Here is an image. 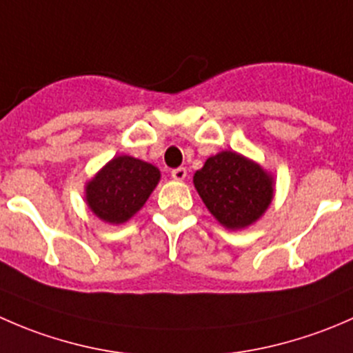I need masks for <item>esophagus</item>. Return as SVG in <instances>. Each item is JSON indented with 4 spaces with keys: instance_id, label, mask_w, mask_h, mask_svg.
<instances>
[{
    "instance_id": "1",
    "label": "esophagus",
    "mask_w": 353,
    "mask_h": 353,
    "mask_svg": "<svg viewBox=\"0 0 353 353\" xmlns=\"http://www.w3.org/2000/svg\"><path fill=\"white\" fill-rule=\"evenodd\" d=\"M170 176H172L176 181H184L188 176V170L184 169V167H177V169H172Z\"/></svg>"
}]
</instances>
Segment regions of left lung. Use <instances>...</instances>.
I'll return each instance as SVG.
<instances>
[{"instance_id":"8db88e82","label":"left lung","mask_w":353,"mask_h":353,"mask_svg":"<svg viewBox=\"0 0 353 353\" xmlns=\"http://www.w3.org/2000/svg\"><path fill=\"white\" fill-rule=\"evenodd\" d=\"M193 183L208 212L230 230L254 223L272 205L275 191L272 174L230 150L206 159Z\"/></svg>"}]
</instances>
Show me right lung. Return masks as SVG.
<instances>
[{
    "mask_svg": "<svg viewBox=\"0 0 353 353\" xmlns=\"http://www.w3.org/2000/svg\"><path fill=\"white\" fill-rule=\"evenodd\" d=\"M160 181V170L130 155L114 157L85 186V201L99 219L124 223L140 212Z\"/></svg>",
    "mask_w": 353,
    "mask_h": 353,
    "instance_id": "1",
    "label": "right lung"
}]
</instances>
